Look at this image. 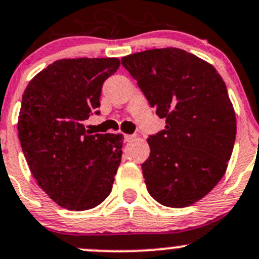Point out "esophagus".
<instances>
[{"label":"esophagus","instance_id":"esophagus-1","mask_svg":"<svg viewBox=\"0 0 259 259\" xmlns=\"http://www.w3.org/2000/svg\"><path fill=\"white\" fill-rule=\"evenodd\" d=\"M135 139V137L134 135H129V134H126V135H124V140L126 143H129V142H132V140H134Z\"/></svg>","mask_w":259,"mask_h":259}]
</instances>
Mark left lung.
<instances>
[{
	"mask_svg": "<svg viewBox=\"0 0 259 259\" xmlns=\"http://www.w3.org/2000/svg\"><path fill=\"white\" fill-rule=\"evenodd\" d=\"M121 64L165 119L142 164L149 194L165 207L194 204L223 178L233 151L236 114L226 83L210 64L176 48L137 52Z\"/></svg>",
	"mask_w": 259,
	"mask_h": 259,
	"instance_id": "left-lung-1",
	"label": "left lung"
}]
</instances>
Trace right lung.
<instances>
[{
  "label": "right lung",
  "instance_id": "add662e5",
  "mask_svg": "<svg viewBox=\"0 0 259 259\" xmlns=\"http://www.w3.org/2000/svg\"><path fill=\"white\" fill-rule=\"evenodd\" d=\"M120 60H57L38 72L22 95L18 138L44 192L70 210L95 208L108 198L121 161L122 135L86 133L99 114L104 81Z\"/></svg>",
  "mask_w": 259,
  "mask_h": 259
}]
</instances>
